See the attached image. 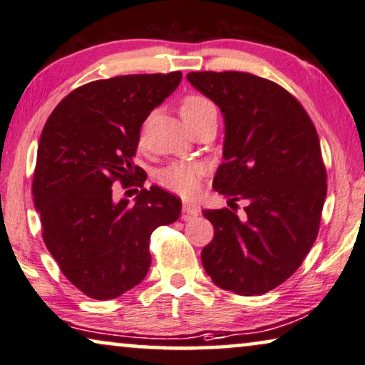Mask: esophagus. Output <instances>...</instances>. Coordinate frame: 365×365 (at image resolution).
<instances>
[{
	"label": "esophagus",
	"mask_w": 365,
	"mask_h": 365,
	"mask_svg": "<svg viewBox=\"0 0 365 365\" xmlns=\"http://www.w3.org/2000/svg\"><path fill=\"white\" fill-rule=\"evenodd\" d=\"M198 215H200V208H198V205H197V203H190V202L183 203V213H182V218L185 220V222H187V220H193V218H197Z\"/></svg>",
	"instance_id": "esophagus-1"
}]
</instances>
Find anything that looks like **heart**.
Here are the masks:
<instances>
[{
  "label": "heart",
  "instance_id": "b5f03b06",
  "mask_svg": "<svg viewBox=\"0 0 365 365\" xmlns=\"http://www.w3.org/2000/svg\"><path fill=\"white\" fill-rule=\"evenodd\" d=\"M210 114H217V107L208 97L190 94L185 96L180 102V115L187 125ZM200 173H202V165L197 162H175L157 173V182L160 187L173 193L190 197L198 187Z\"/></svg>",
  "mask_w": 365,
  "mask_h": 365
}]
</instances>
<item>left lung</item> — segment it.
Segmentation results:
<instances>
[{
    "instance_id": "1",
    "label": "left lung",
    "mask_w": 365,
    "mask_h": 365,
    "mask_svg": "<svg viewBox=\"0 0 365 365\" xmlns=\"http://www.w3.org/2000/svg\"><path fill=\"white\" fill-rule=\"evenodd\" d=\"M195 89L225 119L223 163L213 188L247 202L245 218L203 210L215 236L202 251L207 274L241 296L264 294L289 278L319 232L326 168L319 137L302 106L283 87L250 73H190Z\"/></svg>"
}]
</instances>
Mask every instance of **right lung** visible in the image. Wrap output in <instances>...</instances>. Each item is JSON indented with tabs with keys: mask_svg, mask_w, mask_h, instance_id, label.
I'll use <instances>...</instances> for the list:
<instances>
[{
	"mask_svg": "<svg viewBox=\"0 0 365 365\" xmlns=\"http://www.w3.org/2000/svg\"><path fill=\"white\" fill-rule=\"evenodd\" d=\"M182 81V73L132 74L81 86L59 102L41 133L33 195L43 240L78 289L106 301L150 268V235L177 222L182 202L152 185L130 203L112 183L143 185L133 163L140 127Z\"/></svg>",
	"mask_w": 365,
	"mask_h": 365,
	"instance_id": "1",
	"label": "right lung"
}]
</instances>
